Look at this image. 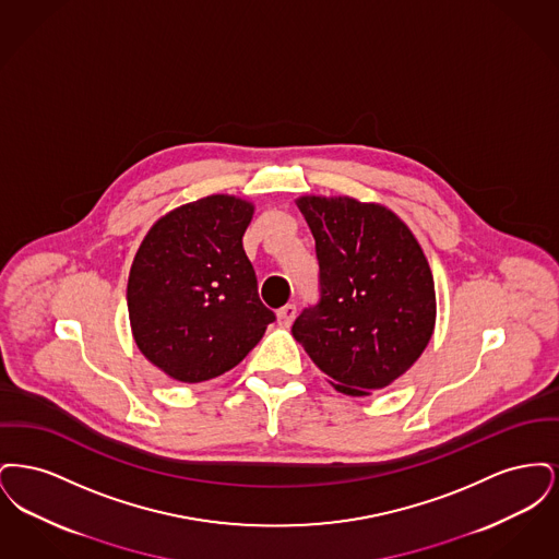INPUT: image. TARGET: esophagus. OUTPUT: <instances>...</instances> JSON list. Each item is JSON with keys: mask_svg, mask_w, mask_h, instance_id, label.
Instances as JSON below:
<instances>
[{"mask_svg": "<svg viewBox=\"0 0 559 559\" xmlns=\"http://www.w3.org/2000/svg\"><path fill=\"white\" fill-rule=\"evenodd\" d=\"M295 314H297V308H295V304H287V306H283V308L276 312L278 324H283V326H289V324L293 322V319H295Z\"/></svg>", "mask_w": 559, "mask_h": 559, "instance_id": "34e87169", "label": "esophagus"}]
</instances>
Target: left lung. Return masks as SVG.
<instances>
[{"label": "left lung", "mask_w": 559, "mask_h": 559, "mask_svg": "<svg viewBox=\"0 0 559 559\" xmlns=\"http://www.w3.org/2000/svg\"><path fill=\"white\" fill-rule=\"evenodd\" d=\"M319 258V304L292 326L331 385L367 396L424 354L436 324L433 276L399 215L349 197L297 199Z\"/></svg>", "instance_id": "obj_1"}]
</instances>
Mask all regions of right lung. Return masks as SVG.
<instances>
[{"instance_id": "add662e5", "label": "right lung", "mask_w": 559, "mask_h": 559, "mask_svg": "<svg viewBox=\"0 0 559 559\" xmlns=\"http://www.w3.org/2000/svg\"><path fill=\"white\" fill-rule=\"evenodd\" d=\"M253 203L212 194L165 213L142 240L128 281L133 340L176 381L230 371L258 346L274 312L242 249Z\"/></svg>"}]
</instances>
